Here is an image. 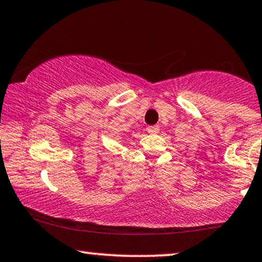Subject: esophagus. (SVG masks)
I'll return each mask as SVG.
<instances>
[{"mask_svg":"<svg viewBox=\"0 0 262 262\" xmlns=\"http://www.w3.org/2000/svg\"><path fill=\"white\" fill-rule=\"evenodd\" d=\"M147 131L149 132V134H158L159 132V126H156V125H154V126H148L147 127Z\"/></svg>","mask_w":262,"mask_h":262,"instance_id":"34e87169","label":"esophagus"}]
</instances>
